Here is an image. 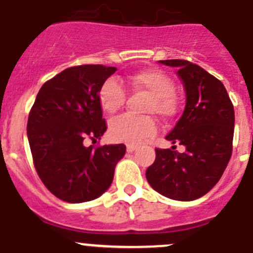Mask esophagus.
<instances>
[{
    "label": "esophagus",
    "mask_w": 253,
    "mask_h": 253,
    "mask_svg": "<svg viewBox=\"0 0 253 253\" xmlns=\"http://www.w3.org/2000/svg\"><path fill=\"white\" fill-rule=\"evenodd\" d=\"M136 148H137V146H134V144H127V152H129V153L133 151H136Z\"/></svg>",
    "instance_id": "esophagus-1"
}]
</instances>
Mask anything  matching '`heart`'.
Here are the masks:
<instances>
[{"label": "heart", "instance_id": "1", "mask_svg": "<svg viewBox=\"0 0 253 253\" xmlns=\"http://www.w3.org/2000/svg\"><path fill=\"white\" fill-rule=\"evenodd\" d=\"M128 83L137 91L146 92L149 100L144 112L156 114L161 119H171L178 111V100L174 96V84L170 78L161 70L144 69L128 77ZM100 105L109 115L116 114L124 106L126 92L124 86L114 78L102 84L99 92ZM157 132V124L151 116L124 115L112 120L110 124V136L112 139L128 144H138Z\"/></svg>", "mask_w": 253, "mask_h": 253}]
</instances>
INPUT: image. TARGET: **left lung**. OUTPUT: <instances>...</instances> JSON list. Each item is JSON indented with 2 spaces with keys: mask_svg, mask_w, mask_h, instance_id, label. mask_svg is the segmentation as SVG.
Instances as JSON below:
<instances>
[{
  "mask_svg": "<svg viewBox=\"0 0 253 253\" xmlns=\"http://www.w3.org/2000/svg\"><path fill=\"white\" fill-rule=\"evenodd\" d=\"M178 68L185 89V109L166 137L185 147L184 153L156 149L146 170L149 185L173 200L192 202L210 192L220 180L232 153L235 111L224 84L197 64L183 59L159 60Z\"/></svg>",
  "mask_w": 253,
  "mask_h": 253,
  "instance_id": "obj_1",
  "label": "left lung"
}]
</instances>
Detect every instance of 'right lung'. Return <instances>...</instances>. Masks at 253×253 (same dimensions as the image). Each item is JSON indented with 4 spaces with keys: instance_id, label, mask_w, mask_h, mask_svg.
Returning <instances> with one entry per match:
<instances>
[{
    "instance_id": "obj_1",
    "label": "right lung",
    "mask_w": 253,
    "mask_h": 253,
    "mask_svg": "<svg viewBox=\"0 0 253 253\" xmlns=\"http://www.w3.org/2000/svg\"><path fill=\"white\" fill-rule=\"evenodd\" d=\"M115 67L68 68L45 82L28 116L27 134L33 163L49 192L67 203L94 200L106 192L126 146L86 147L107 129L99 92Z\"/></svg>"
}]
</instances>
